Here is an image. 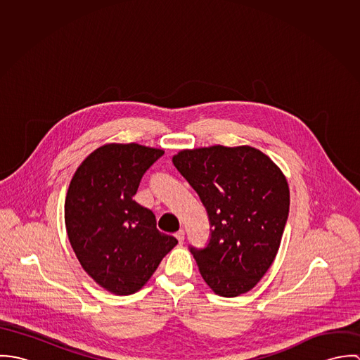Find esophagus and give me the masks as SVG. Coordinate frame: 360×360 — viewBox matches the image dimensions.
Returning a JSON list of instances; mask_svg holds the SVG:
<instances>
[{
  "label": "esophagus",
  "instance_id": "34e87169",
  "mask_svg": "<svg viewBox=\"0 0 360 360\" xmlns=\"http://www.w3.org/2000/svg\"><path fill=\"white\" fill-rule=\"evenodd\" d=\"M184 234H186L184 230H179V231L174 234V237L179 240L180 244H183V241H184Z\"/></svg>",
  "mask_w": 360,
  "mask_h": 360
}]
</instances>
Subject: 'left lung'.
Wrapping results in <instances>:
<instances>
[{
  "label": "left lung",
  "mask_w": 360,
  "mask_h": 360,
  "mask_svg": "<svg viewBox=\"0 0 360 360\" xmlns=\"http://www.w3.org/2000/svg\"><path fill=\"white\" fill-rule=\"evenodd\" d=\"M173 165L197 191L212 226L204 250L190 248L212 291L248 292L271 266L290 210L280 167L250 146L183 150Z\"/></svg>",
  "instance_id": "obj_1"
}]
</instances>
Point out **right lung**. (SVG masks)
I'll use <instances>...</instances> for the list:
<instances>
[{
    "label": "right lung",
    "mask_w": 360,
    "mask_h": 360,
    "mask_svg": "<svg viewBox=\"0 0 360 360\" xmlns=\"http://www.w3.org/2000/svg\"><path fill=\"white\" fill-rule=\"evenodd\" d=\"M163 150L105 144L75 172L65 200L70 245L86 273L106 291L141 290L177 240L156 229L153 210L137 204L144 173Z\"/></svg>",
    "instance_id": "1"
}]
</instances>
